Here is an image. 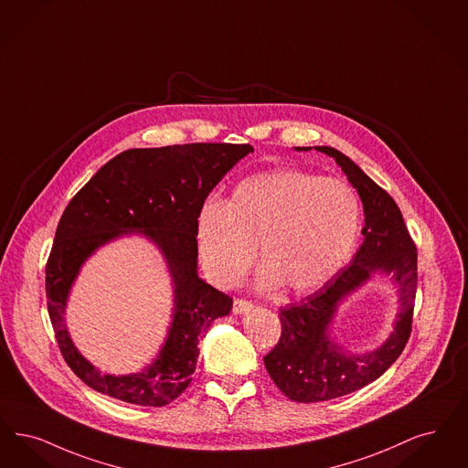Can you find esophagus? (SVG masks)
I'll return each mask as SVG.
<instances>
[{
    "mask_svg": "<svg viewBox=\"0 0 468 468\" xmlns=\"http://www.w3.org/2000/svg\"><path fill=\"white\" fill-rule=\"evenodd\" d=\"M252 308H254V304H252V303H249V301H233V314H235V315H242V314H249V312H250Z\"/></svg>",
    "mask_w": 468,
    "mask_h": 468,
    "instance_id": "1",
    "label": "esophagus"
}]
</instances>
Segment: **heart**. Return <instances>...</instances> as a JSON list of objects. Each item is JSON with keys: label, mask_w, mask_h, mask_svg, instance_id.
<instances>
[{"label": "heart", "mask_w": 468, "mask_h": 468, "mask_svg": "<svg viewBox=\"0 0 468 468\" xmlns=\"http://www.w3.org/2000/svg\"><path fill=\"white\" fill-rule=\"evenodd\" d=\"M358 231L356 191L300 168L245 177L226 204L208 200L197 216L200 261L210 281L226 289L242 281L258 243L261 289L314 292L350 258Z\"/></svg>", "instance_id": "b5f03b06"}]
</instances>
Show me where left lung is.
Here are the masks:
<instances>
[{
  "mask_svg": "<svg viewBox=\"0 0 468 468\" xmlns=\"http://www.w3.org/2000/svg\"><path fill=\"white\" fill-rule=\"evenodd\" d=\"M315 150L335 158L356 187L364 207V242L350 264L317 292L300 304L281 308V339L264 356V366L281 392L296 402L343 397L385 373L411 335L418 281L416 245L392 197L341 151L331 146H315ZM374 274L385 276L398 287L399 312L390 337L371 353L354 355L332 337V322L340 301Z\"/></svg>",
  "mask_w": 468,
  "mask_h": 468,
  "instance_id": "left-lung-1",
  "label": "left lung"
}]
</instances>
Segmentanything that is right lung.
Returning a JSON list of instances; mask_svg holds the SVG:
<instances>
[{
  "label": "right lung",
  "mask_w": 468,
  "mask_h": 468,
  "mask_svg": "<svg viewBox=\"0 0 468 468\" xmlns=\"http://www.w3.org/2000/svg\"><path fill=\"white\" fill-rule=\"evenodd\" d=\"M250 144L195 143L139 148L116 154L66 207L47 262L48 315L73 373L95 392L122 402L162 408L185 392L198 360V337L233 301L198 277L197 216L208 193L252 153ZM127 234H143L168 262L175 308L168 337L143 372L104 375L75 348L65 308L75 277L97 248Z\"/></svg>",
  "instance_id": "1"
}]
</instances>
